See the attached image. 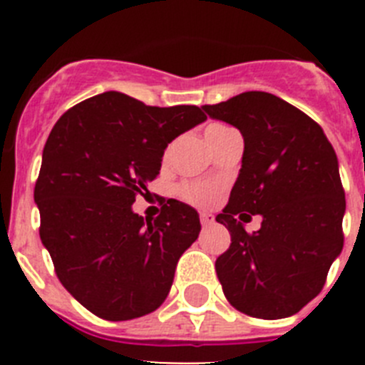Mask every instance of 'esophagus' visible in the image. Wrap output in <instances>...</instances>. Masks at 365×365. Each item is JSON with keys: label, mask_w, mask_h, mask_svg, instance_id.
<instances>
[{"label": "esophagus", "mask_w": 365, "mask_h": 365, "mask_svg": "<svg viewBox=\"0 0 365 365\" xmlns=\"http://www.w3.org/2000/svg\"><path fill=\"white\" fill-rule=\"evenodd\" d=\"M199 219H201V222L205 225V227H208V225H212V222H214V215L206 214V212H202V214L199 215Z\"/></svg>", "instance_id": "esophagus-1"}]
</instances>
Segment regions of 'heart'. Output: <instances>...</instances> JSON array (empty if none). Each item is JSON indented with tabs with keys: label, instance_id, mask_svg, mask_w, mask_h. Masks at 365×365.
Returning <instances> with one entry per match:
<instances>
[{
	"label": "heart",
	"instance_id": "obj_1",
	"mask_svg": "<svg viewBox=\"0 0 365 365\" xmlns=\"http://www.w3.org/2000/svg\"><path fill=\"white\" fill-rule=\"evenodd\" d=\"M221 128H227V125L214 124L206 130V133L214 130H221ZM177 193L186 202H192V205L197 206H210L217 199L219 186L215 182H210V180H188V182L179 185Z\"/></svg>",
	"mask_w": 365,
	"mask_h": 365
}]
</instances>
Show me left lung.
I'll use <instances>...</instances> for the list:
<instances>
[{
    "label": "left lung",
    "mask_w": 365,
    "mask_h": 365,
    "mask_svg": "<svg viewBox=\"0 0 365 365\" xmlns=\"http://www.w3.org/2000/svg\"><path fill=\"white\" fill-rule=\"evenodd\" d=\"M245 138L243 164L215 221L230 247L215 261L232 307L254 318H287L320 294L344 247L346 192L338 159L318 122L285 100L248 91L202 106ZM261 213L262 228H242Z\"/></svg>",
    "instance_id": "8db88e82"
}]
</instances>
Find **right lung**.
Here are the masks:
<instances>
[{
    "mask_svg": "<svg viewBox=\"0 0 365 365\" xmlns=\"http://www.w3.org/2000/svg\"><path fill=\"white\" fill-rule=\"evenodd\" d=\"M206 120L197 106L157 108L124 93L83 100L43 148L34 201L54 272L87 311L111 322L159 309L179 257L197 240L192 206L168 199L153 221L131 210L173 138Z\"/></svg>",
    "mask_w": 365,
    "mask_h": 365,
    "instance_id": "1",
    "label": "right lung"
}]
</instances>
